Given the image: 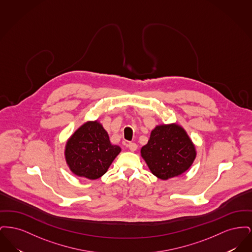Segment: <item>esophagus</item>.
Masks as SVG:
<instances>
[{"label":"esophagus","mask_w":252,"mask_h":252,"mask_svg":"<svg viewBox=\"0 0 252 252\" xmlns=\"http://www.w3.org/2000/svg\"><path fill=\"white\" fill-rule=\"evenodd\" d=\"M127 146H128V148H129L131 151H136L137 148H138V145L135 144V143H129Z\"/></svg>","instance_id":"1"}]
</instances>
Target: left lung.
I'll return each mask as SVG.
<instances>
[{"label":"left lung","instance_id":"1","mask_svg":"<svg viewBox=\"0 0 252 252\" xmlns=\"http://www.w3.org/2000/svg\"><path fill=\"white\" fill-rule=\"evenodd\" d=\"M141 155L154 176L166 180L179 177L191 167L196 151L184 128L170 124L157 126L148 143L142 147Z\"/></svg>","mask_w":252,"mask_h":252}]
</instances>
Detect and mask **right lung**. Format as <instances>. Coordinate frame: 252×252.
Here are the masks:
<instances>
[{"instance_id": "right-lung-1", "label": "right lung", "mask_w": 252, "mask_h": 252, "mask_svg": "<svg viewBox=\"0 0 252 252\" xmlns=\"http://www.w3.org/2000/svg\"><path fill=\"white\" fill-rule=\"evenodd\" d=\"M121 152L110 144L108 132L98 121H89L76 129L65 146V158L72 173L89 180H97Z\"/></svg>"}]
</instances>
